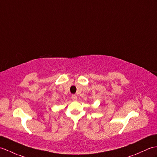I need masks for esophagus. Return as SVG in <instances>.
<instances>
[{
  "instance_id": "1",
  "label": "esophagus",
  "mask_w": 157,
  "mask_h": 157,
  "mask_svg": "<svg viewBox=\"0 0 157 157\" xmlns=\"http://www.w3.org/2000/svg\"><path fill=\"white\" fill-rule=\"evenodd\" d=\"M71 99H72L73 100L76 101V100H78V96H76V95H75V94H74V95L71 96Z\"/></svg>"
}]
</instances>
